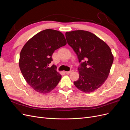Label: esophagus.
Instances as JSON below:
<instances>
[{"instance_id":"obj_1","label":"esophagus","mask_w":130,"mask_h":130,"mask_svg":"<svg viewBox=\"0 0 130 130\" xmlns=\"http://www.w3.org/2000/svg\"><path fill=\"white\" fill-rule=\"evenodd\" d=\"M73 72H74V70H70V71H69V72H66V73L67 74H70V73H73Z\"/></svg>"}]
</instances>
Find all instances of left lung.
Instances as JSON below:
<instances>
[{
  "label": "left lung",
  "mask_w": 130,
  "mask_h": 130,
  "mask_svg": "<svg viewBox=\"0 0 130 130\" xmlns=\"http://www.w3.org/2000/svg\"><path fill=\"white\" fill-rule=\"evenodd\" d=\"M68 44L81 61L78 79L74 85L81 91L90 93L100 87L107 79L113 62L109 46L94 34L85 30L66 33Z\"/></svg>",
  "instance_id": "obj_1"
}]
</instances>
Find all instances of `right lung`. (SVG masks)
<instances>
[{
  "label": "right lung",
  "mask_w": 130,
  "mask_h": 130,
  "mask_svg": "<svg viewBox=\"0 0 130 130\" xmlns=\"http://www.w3.org/2000/svg\"><path fill=\"white\" fill-rule=\"evenodd\" d=\"M67 44L60 31L46 29L39 32L23 46L19 66L24 79L35 91L46 94L55 88L61 79L54 65L49 67L54 51Z\"/></svg>",
  "instance_id": "right-lung-1"
}]
</instances>
